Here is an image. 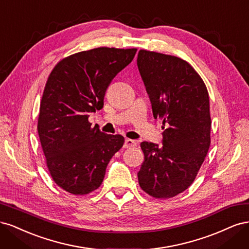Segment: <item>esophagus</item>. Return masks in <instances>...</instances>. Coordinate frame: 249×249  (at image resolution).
Masks as SVG:
<instances>
[{"mask_svg":"<svg viewBox=\"0 0 249 249\" xmlns=\"http://www.w3.org/2000/svg\"><path fill=\"white\" fill-rule=\"evenodd\" d=\"M136 141L135 140H132V139H125L124 140V147H125V148H132V147H134V146H136Z\"/></svg>","mask_w":249,"mask_h":249,"instance_id":"obj_1","label":"esophagus"}]
</instances>
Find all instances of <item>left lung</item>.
Returning <instances> with one entry per match:
<instances>
[{
  "label": "left lung",
  "instance_id": "1",
  "mask_svg": "<svg viewBox=\"0 0 249 249\" xmlns=\"http://www.w3.org/2000/svg\"><path fill=\"white\" fill-rule=\"evenodd\" d=\"M137 65L152 103L155 118H162V146L141 142L144 154L138 182L156 198H170L189 187L211 143L210 102L199 74L185 60L141 50Z\"/></svg>",
  "mask_w": 249,
  "mask_h": 249
}]
</instances>
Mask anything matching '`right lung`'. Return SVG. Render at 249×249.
<instances>
[{"mask_svg":"<svg viewBox=\"0 0 249 249\" xmlns=\"http://www.w3.org/2000/svg\"><path fill=\"white\" fill-rule=\"evenodd\" d=\"M136 49L96 48L62 59L52 71L40 103L39 139L47 166L63 190L84 195L99 188L122 135H108L88 122L104 107L112 79L129 65Z\"/></svg>","mask_w":249,"mask_h":249,"instance_id":"add662e5","label":"right lung"}]
</instances>
